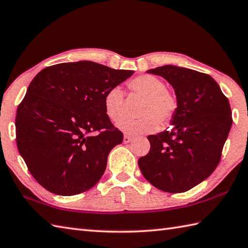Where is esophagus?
I'll return each instance as SVG.
<instances>
[{
	"label": "esophagus",
	"instance_id": "34e87169",
	"mask_svg": "<svg viewBox=\"0 0 248 248\" xmlns=\"http://www.w3.org/2000/svg\"><path fill=\"white\" fill-rule=\"evenodd\" d=\"M133 140V138H131V136H128V135H124V144H128L130 143V141Z\"/></svg>",
	"mask_w": 248,
	"mask_h": 248
}]
</instances>
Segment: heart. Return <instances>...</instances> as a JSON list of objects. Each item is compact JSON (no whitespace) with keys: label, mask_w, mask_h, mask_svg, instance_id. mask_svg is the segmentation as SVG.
<instances>
[{"label":"heart","mask_w":248,"mask_h":248,"mask_svg":"<svg viewBox=\"0 0 248 248\" xmlns=\"http://www.w3.org/2000/svg\"><path fill=\"white\" fill-rule=\"evenodd\" d=\"M128 87L132 93L144 97L140 108L141 117L121 120L117 124L119 130L130 135L151 133L159 127V123L167 124L172 120L178 109V100L175 93L167 91L161 78L151 75L140 76L131 80ZM124 101V93L119 86H113L105 93L103 107L112 121L123 118Z\"/></svg>","instance_id":"1"}]
</instances>
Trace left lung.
I'll list each match as a JSON object with an SVG mask.
<instances>
[{
  "label": "left lung",
  "mask_w": 248,
  "mask_h": 248,
  "mask_svg": "<svg viewBox=\"0 0 248 248\" xmlns=\"http://www.w3.org/2000/svg\"><path fill=\"white\" fill-rule=\"evenodd\" d=\"M175 89L178 109L170 130L149 135L150 151L140 170L152 186L168 193L186 192L218 165L232 117L228 99L212 77L172 65L147 71Z\"/></svg>",
  "instance_id": "1"
}]
</instances>
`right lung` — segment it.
Returning a JSON list of instances; mask_svg holds the SVG:
<instances>
[{
  "instance_id": "add662e5",
  "label": "right lung",
  "mask_w": 248,
  "mask_h": 248,
  "mask_svg": "<svg viewBox=\"0 0 248 248\" xmlns=\"http://www.w3.org/2000/svg\"><path fill=\"white\" fill-rule=\"evenodd\" d=\"M132 75L81 61L46 67L33 78L17 109L16 136L41 186L71 196L96 186L110 150L124 140L105 114L103 97Z\"/></svg>"
}]
</instances>
